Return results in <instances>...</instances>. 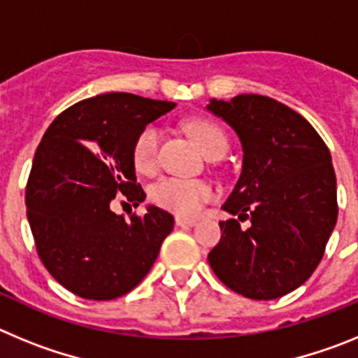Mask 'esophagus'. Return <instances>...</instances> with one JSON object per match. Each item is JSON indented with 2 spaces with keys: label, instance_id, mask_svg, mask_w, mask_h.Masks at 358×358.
Returning <instances> with one entry per match:
<instances>
[{
  "label": "esophagus",
  "instance_id": "34e87169",
  "mask_svg": "<svg viewBox=\"0 0 358 358\" xmlns=\"http://www.w3.org/2000/svg\"><path fill=\"white\" fill-rule=\"evenodd\" d=\"M176 224L181 227H192L197 224V220H192V218H185V217H177Z\"/></svg>",
  "mask_w": 358,
  "mask_h": 358
}]
</instances>
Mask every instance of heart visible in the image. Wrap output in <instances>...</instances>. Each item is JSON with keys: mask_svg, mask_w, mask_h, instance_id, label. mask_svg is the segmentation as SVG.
I'll return each instance as SVG.
<instances>
[{"mask_svg": "<svg viewBox=\"0 0 358 358\" xmlns=\"http://www.w3.org/2000/svg\"><path fill=\"white\" fill-rule=\"evenodd\" d=\"M188 132L208 157L224 156L227 150V138L217 123L210 120H192ZM161 129L157 125H145L132 143V164L140 173L150 176L156 172L159 161ZM215 189L210 182L197 179L163 177L150 189V199L156 206L185 218H194L213 201Z\"/></svg>", "mask_w": 358, "mask_h": 358, "instance_id": "heart-1", "label": "heart"}]
</instances>
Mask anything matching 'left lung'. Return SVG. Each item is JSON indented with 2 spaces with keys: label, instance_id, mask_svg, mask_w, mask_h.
Listing matches in <instances>:
<instances>
[{
  "label": "left lung",
  "instance_id": "left-lung-1",
  "mask_svg": "<svg viewBox=\"0 0 358 358\" xmlns=\"http://www.w3.org/2000/svg\"><path fill=\"white\" fill-rule=\"evenodd\" d=\"M242 141V173L222 210L220 242L208 255L213 273L249 299H276L303 285L321 262L337 222L330 150L296 110L262 94L211 100ZM251 220L242 230L239 222Z\"/></svg>",
  "mask_w": 358,
  "mask_h": 358
}]
</instances>
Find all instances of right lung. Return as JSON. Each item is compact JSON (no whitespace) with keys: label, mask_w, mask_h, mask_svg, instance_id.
I'll return each instance as SVG.
<instances>
[{"label":"right lung","mask_w":358,"mask_h":358,"mask_svg":"<svg viewBox=\"0 0 358 358\" xmlns=\"http://www.w3.org/2000/svg\"><path fill=\"white\" fill-rule=\"evenodd\" d=\"M176 107L106 93L68 107L44 132L27 182V215L41 262L64 289L93 301L131 292L150 271L173 217L156 206L116 215L113 201L140 206L132 143Z\"/></svg>","instance_id":"1"}]
</instances>
